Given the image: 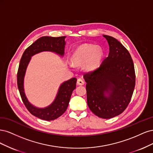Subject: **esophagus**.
Instances as JSON below:
<instances>
[{
    "label": "esophagus",
    "mask_w": 153,
    "mask_h": 153,
    "mask_svg": "<svg viewBox=\"0 0 153 153\" xmlns=\"http://www.w3.org/2000/svg\"><path fill=\"white\" fill-rule=\"evenodd\" d=\"M77 84L78 85L82 86V85H84V84H85V82H84V81L82 79L79 78V79H77Z\"/></svg>",
    "instance_id": "obj_1"
}]
</instances>
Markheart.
<instances>
[{"label": "heart", "mask_w": 153, "mask_h": 153, "mask_svg": "<svg viewBox=\"0 0 153 153\" xmlns=\"http://www.w3.org/2000/svg\"><path fill=\"white\" fill-rule=\"evenodd\" d=\"M103 51L99 46L93 44H85L80 46L72 55L73 62L75 64H82L85 62V68L88 71L95 69L102 60ZM74 66L73 64H71Z\"/></svg>", "instance_id": "1"}]
</instances>
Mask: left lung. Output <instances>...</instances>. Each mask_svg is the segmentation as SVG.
Here are the masks:
<instances>
[{
    "label": "left lung",
    "instance_id": "obj_1",
    "mask_svg": "<svg viewBox=\"0 0 153 153\" xmlns=\"http://www.w3.org/2000/svg\"><path fill=\"white\" fill-rule=\"evenodd\" d=\"M109 53L97 69L83 77L86 82L87 103L91 112L103 119H110L128 105L135 86L134 62L130 53L117 39L103 35Z\"/></svg>",
    "mask_w": 153,
    "mask_h": 153
}]
</instances>
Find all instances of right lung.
<instances>
[{
  "mask_svg": "<svg viewBox=\"0 0 153 153\" xmlns=\"http://www.w3.org/2000/svg\"><path fill=\"white\" fill-rule=\"evenodd\" d=\"M65 36L53 37L44 36L38 39L24 51L19 62L17 73V84L22 101L28 111L36 117L46 121L56 119L67 109L72 93L76 88L77 79L73 77L60 85L56 98L50 105L45 108H37L28 102L24 92L23 80L28 64L31 56L42 51H52L58 55H64Z\"/></svg>",
  "mask_w": 153,
  "mask_h": 153,
  "instance_id": "1",
  "label": "right lung"
}]
</instances>
